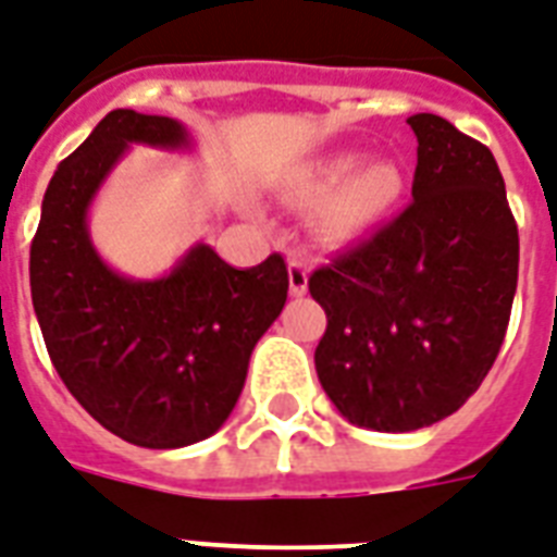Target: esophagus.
Returning <instances> with one entry per match:
<instances>
[{
  "label": "esophagus",
  "mask_w": 557,
  "mask_h": 557,
  "mask_svg": "<svg viewBox=\"0 0 557 557\" xmlns=\"http://www.w3.org/2000/svg\"><path fill=\"white\" fill-rule=\"evenodd\" d=\"M288 288H292V295L295 297L307 295L309 265L304 257H292V260H288Z\"/></svg>",
  "instance_id": "34e87169"
}]
</instances>
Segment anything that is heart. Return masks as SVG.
<instances>
[{
    "label": "heart",
    "instance_id": "heart-1",
    "mask_svg": "<svg viewBox=\"0 0 557 557\" xmlns=\"http://www.w3.org/2000/svg\"><path fill=\"white\" fill-rule=\"evenodd\" d=\"M362 162L359 151H335L304 165L292 181L300 201H320L318 231L333 242L359 239L385 222L400 203L406 177L394 160Z\"/></svg>",
    "mask_w": 557,
    "mask_h": 557
}]
</instances>
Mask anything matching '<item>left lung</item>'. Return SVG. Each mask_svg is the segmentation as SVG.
<instances>
[{
	"label": "left lung",
	"instance_id": "8db88e82",
	"mask_svg": "<svg viewBox=\"0 0 557 557\" xmlns=\"http://www.w3.org/2000/svg\"><path fill=\"white\" fill-rule=\"evenodd\" d=\"M411 203L309 277L326 312L315 371L350 423L414 432L476 392L503 347L520 239L491 148L414 113Z\"/></svg>",
	"mask_w": 557,
	"mask_h": 557
}]
</instances>
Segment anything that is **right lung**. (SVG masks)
Returning <instances> with one entry per match:
<instances>
[{
  "label": "right lung",
  "mask_w": 557,
  "mask_h": 557,
  "mask_svg": "<svg viewBox=\"0 0 557 557\" xmlns=\"http://www.w3.org/2000/svg\"><path fill=\"white\" fill-rule=\"evenodd\" d=\"M131 146L189 148L177 119L110 110L42 195L32 242V304L54 371L104 430L177 449L222 430L253 347L288 295L280 253L233 269L198 242L165 277L119 274L92 248L87 212Z\"/></svg>",
  "instance_id": "right-lung-1"
}]
</instances>
